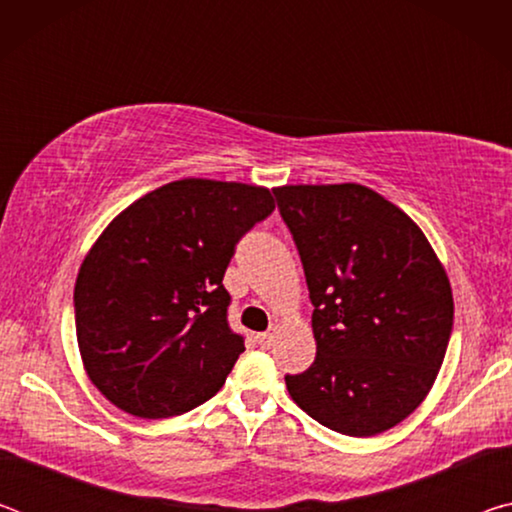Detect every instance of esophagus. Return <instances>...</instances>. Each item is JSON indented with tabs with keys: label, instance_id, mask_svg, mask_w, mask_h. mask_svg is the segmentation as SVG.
<instances>
[{
	"label": "esophagus",
	"instance_id": "34e87169",
	"mask_svg": "<svg viewBox=\"0 0 512 512\" xmlns=\"http://www.w3.org/2000/svg\"><path fill=\"white\" fill-rule=\"evenodd\" d=\"M273 332H264V334H257V343H259V348L262 350H268L273 345Z\"/></svg>",
	"mask_w": 512,
	"mask_h": 512
}]
</instances>
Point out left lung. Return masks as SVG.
I'll use <instances>...</instances> for the list:
<instances>
[{
	"label": "left lung",
	"mask_w": 512,
	"mask_h": 512,
	"mask_svg": "<svg viewBox=\"0 0 512 512\" xmlns=\"http://www.w3.org/2000/svg\"><path fill=\"white\" fill-rule=\"evenodd\" d=\"M314 305L316 359L289 395L323 427L354 438L418 409L454 325L445 266L409 214L357 183L275 187Z\"/></svg>",
	"instance_id": "left-lung-1"
}]
</instances>
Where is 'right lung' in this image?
Returning <instances> with one entry per match:
<instances>
[{
  "instance_id": "1",
  "label": "right lung",
  "mask_w": 512,
  "mask_h": 512,
  "mask_svg": "<svg viewBox=\"0 0 512 512\" xmlns=\"http://www.w3.org/2000/svg\"><path fill=\"white\" fill-rule=\"evenodd\" d=\"M273 210L266 187L185 178L108 223L74 287L81 361L106 400L158 420L219 393L246 350L228 327L225 268Z\"/></svg>"
}]
</instances>
